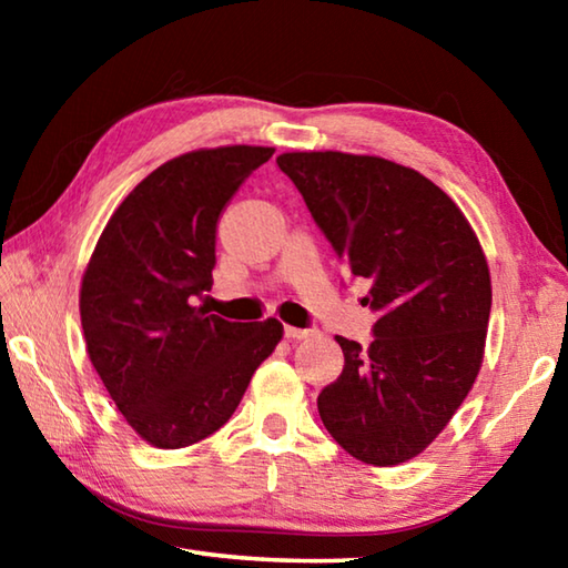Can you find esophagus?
I'll list each match as a JSON object with an SVG mask.
<instances>
[{
  "mask_svg": "<svg viewBox=\"0 0 568 568\" xmlns=\"http://www.w3.org/2000/svg\"><path fill=\"white\" fill-rule=\"evenodd\" d=\"M315 335V331H307V328H295V325H285V338L287 341H305Z\"/></svg>",
  "mask_w": 568,
  "mask_h": 568,
  "instance_id": "34e87169",
  "label": "esophagus"
}]
</instances>
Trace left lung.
Listing matches in <instances>:
<instances>
[{"instance_id":"obj_1","label":"left lung","mask_w":568,"mask_h":568,"mask_svg":"<svg viewBox=\"0 0 568 568\" xmlns=\"http://www.w3.org/2000/svg\"><path fill=\"white\" fill-rule=\"evenodd\" d=\"M338 261L371 281L376 338L335 335L343 373L318 396L323 426L368 466L423 454L474 388L491 315V273L474 227L418 170L376 155L277 158Z\"/></svg>"}]
</instances>
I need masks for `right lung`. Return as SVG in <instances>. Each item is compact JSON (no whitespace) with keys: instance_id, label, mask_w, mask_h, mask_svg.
<instances>
[{"instance_id":"obj_1","label":"right lung","mask_w":568,"mask_h":568,"mask_svg":"<svg viewBox=\"0 0 568 568\" xmlns=\"http://www.w3.org/2000/svg\"><path fill=\"white\" fill-rule=\"evenodd\" d=\"M273 148H203L152 170L104 225L80 285L88 355L142 440L185 448L215 434L283 338V323H230L210 291L217 217Z\"/></svg>"}]
</instances>
